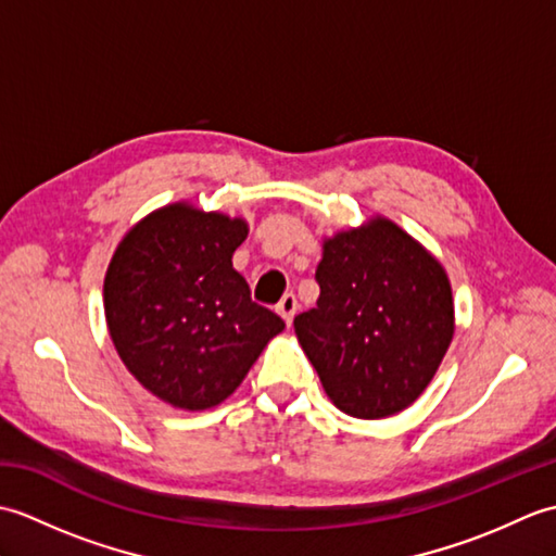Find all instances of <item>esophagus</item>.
Listing matches in <instances>:
<instances>
[{
	"label": "esophagus",
	"instance_id": "1",
	"mask_svg": "<svg viewBox=\"0 0 556 556\" xmlns=\"http://www.w3.org/2000/svg\"><path fill=\"white\" fill-rule=\"evenodd\" d=\"M296 311H299V301H296V296H293V293H287L285 299L279 301V305H277V313L285 317V323L291 327V320H293V315H296Z\"/></svg>",
	"mask_w": 556,
	"mask_h": 556
}]
</instances>
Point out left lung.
<instances>
[{"mask_svg":"<svg viewBox=\"0 0 556 556\" xmlns=\"http://www.w3.org/2000/svg\"><path fill=\"white\" fill-rule=\"evenodd\" d=\"M320 299L296 315L299 344L346 416L401 413L454 337L452 285L428 248L382 215L323 241Z\"/></svg>","mask_w":556,"mask_h":556,"instance_id":"1","label":"left lung"}]
</instances>
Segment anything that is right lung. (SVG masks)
I'll return each mask as SVG.
<instances>
[{
    "mask_svg": "<svg viewBox=\"0 0 556 556\" xmlns=\"http://www.w3.org/2000/svg\"><path fill=\"white\" fill-rule=\"evenodd\" d=\"M248 222L164 205L124 233L104 275L119 358L164 404L205 410L229 399L285 320L251 301L231 255Z\"/></svg>",
    "mask_w": 556,
    "mask_h": 556,
    "instance_id": "1",
    "label": "right lung"
}]
</instances>
